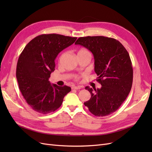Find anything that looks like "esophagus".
I'll return each instance as SVG.
<instances>
[{
  "instance_id": "esophagus-1",
  "label": "esophagus",
  "mask_w": 152,
  "mask_h": 152,
  "mask_svg": "<svg viewBox=\"0 0 152 152\" xmlns=\"http://www.w3.org/2000/svg\"><path fill=\"white\" fill-rule=\"evenodd\" d=\"M81 88V86H73L72 89H80Z\"/></svg>"
}]
</instances>
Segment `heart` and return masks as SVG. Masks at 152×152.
<instances>
[{"mask_svg":"<svg viewBox=\"0 0 152 152\" xmlns=\"http://www.w3.org/2000/svg\"><path fill=\"white\" fill-rule=\"evenodd\" d=\"M77 55H89L91 56L90 52L86 48H81L78 50L77 51ZM77 77H76V79H77Z\"/></svg>","mask_w":152,"mask_h":152,"instance_id":"obj_1","label":"heart"}]
</instances>
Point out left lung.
I'll return each mask as SVG.
<instances>
[{"mask_svg":"<svg viewBox=\"0 0 152 152\" xmlns=\"http://www.w3.org/2000/svg\"><path fill=\"white\" fill-rule=\"evenodd\" d=\"M75 44L93 53L97 81L102 85L100 89L94 90L86 87L91 97L84 105L95 116L112 114L121 107L131 89L133 69L129 54L118 40L107 37H79Z\"/></svg>","mask_w":152,"mask_h":152,"instance_id":"1","label":"left lung"}]
</instances>
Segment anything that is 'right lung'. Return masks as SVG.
Segmentation results:
<instances>
[{"label": "right lung", "instance_id": "add662e5", "mask_svg": "<svg viewBox=\"0 0 152 152\" xmlns=\"http://www.w3.org/2000/svg\"><path fill=\"white\" fill-rule=\"evenodd\" d=\"M77 37L56 34L37 36L27 44L18 58L16 79L26 103L35 112L48 114L61 107L71 87L51 85L58 54L75 42Z\"/></svg>", "mask_w": 152, "mask_h": 152}]
</instances>
